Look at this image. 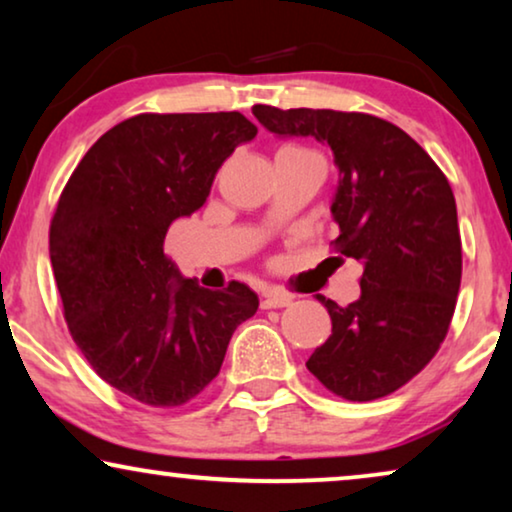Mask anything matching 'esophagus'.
<instances>
[{
	"mask_svg": "<svg viewBox=\"0 0 512 512\" xmlns=\"http://www.w3.org/2000/svg\"><path fill=\"white\" fill-rule=\"evenodd\" d=\"M291 300L293 298L289 296V293L268 289V291H263V296H261V307L263 310H272V307H286V305H291Z\"/></svg>",
	"mask_w": 512,
	"mask_h": 512,
	"instance_id": "1",
	"label": "esophagus"
}]
</instances>
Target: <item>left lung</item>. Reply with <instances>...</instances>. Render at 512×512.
<instances>
[{
	"instance_id": "left-lung-1",
	"label": "left lung",
	"mask_w": 512,
	"mask_h": 512,
	"mask_svg": "<svg viewBox=\"0 0 512 512\" xmlns=\"http://www.w3.org/2000/svg\"><path fill=\"white\" fill-rule=\"evenodd\" d=\"M251 111L277 137H314L333 151L335 247L363 265L359 300L340 307L317 296L333 333L307 370L347 401L387 396L433 359L450 328L461 284L452 188L415 139L377 116L265 104Z\"/></svg>"
}]
</instances>
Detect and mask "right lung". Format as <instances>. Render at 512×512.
Instances as JSON below:
<instances>
[{
    "instance_id": "add662e5",
    "label": "right lung",
    "mask_w": 512,
    "mask_h": 512,
    "mask_svg": "<svg viewBox=\"0 0 512 512\" xmlns=\"http://www.w3.org/2000/svg\"><path fill=\"white\" fill-rule=\"evenodd\" d=\"M256 132L237 111L139 114L90 146L60 195L48 251L69 333L139 403L198 396L258 310L247 284L205 289L163 251L172 223L205 205L223 160Z\"/></svg>"
}]
</instances>
